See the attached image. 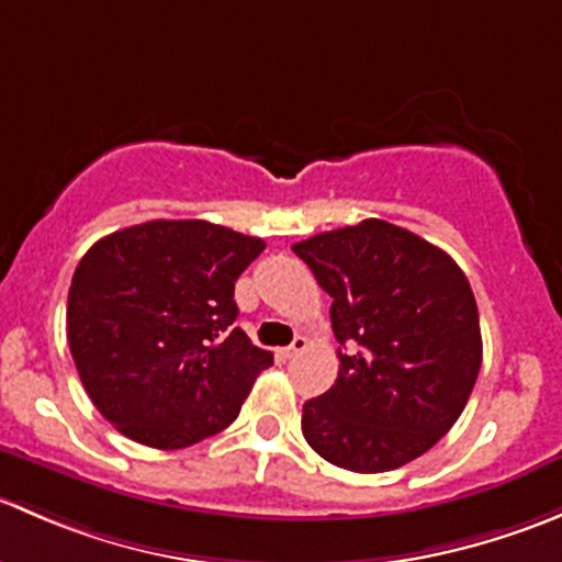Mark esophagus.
Segmentation results:
<instances>
[{
    "instance_id": "obj_1",
    "label": "esophagus",
    "mask_w": 562,
    "mask_h": 562,
    "mask_svg": "<svg viewBox=\"0 0 562 562\" xmlns=\"http://www.w3.org/2000/svg\"><path fill=\"white\" fill-rule=\"evenodd\" d=\"M307 345H310V339L304 337V334H296V339H293L288 348H280V356L282 359H293V356L304 353V350H307Z\"/></svg>"
}]
</instances>
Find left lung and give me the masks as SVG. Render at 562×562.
I'll use <instances>...</instances> for the list:
<instances>
[{
    "mask_svg": "<svg viewBox=\"0 0 562 562\" xmlns=\"http://www.w3.org/2000/svg\"><path fill=\"white\" fill-rule=\"evenodd\" d=\"M334 299L339 375L304 402L302 432L326 462L383 473L432 449L481 370L479 307L443 249L386 220L293 245Z\"/></svg>",
    "mask_w": 562,
    "mask_h": 562,
    "instance_id": "1",
    "label": "left lung"
}]
</instances>
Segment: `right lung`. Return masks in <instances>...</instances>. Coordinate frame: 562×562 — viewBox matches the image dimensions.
Returning a JSON list of instances; mask_svg holds the SVG:
<instances>
[{
	"label": "right lung",
	"mask_w": 562,
	"mask_h": 562,
	"mask_svg": "<svg viewBox=\"0 0 562 562\" xmlns=\"http://www.w3.org/2000/svg\"><path fill=\"white\" fill-rule=\"evenodd\" d=\"M263 249L206 220H151L89 247L67 293V342L119 432L173 451L234 424L274 364L234 326V285Z\"/></svg>",
	"instance_id": "right-lung-1"
}]
</instances>
